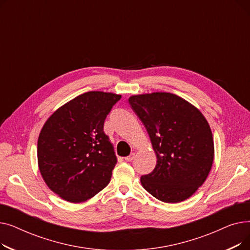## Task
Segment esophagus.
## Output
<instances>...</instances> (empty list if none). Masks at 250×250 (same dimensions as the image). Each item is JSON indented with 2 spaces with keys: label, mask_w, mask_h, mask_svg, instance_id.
<instances>
[{
  "label": "esophagus",
  "mask_w": 250,
  "mask_h": 250,
  "mask_svg": "<svg viewBox=\"0 0 250 250\" xmlns=\"http://www.w3.org/2000/svg\"><path fill=\"white\" fill-rule=\"evenodd\" d=\"M135 157H136V153H130L127 157H125V161H127V162H129V161H133L134 159H135Z\"/></svg>",
  "instance_id": "esophagus-1"
}]
</instances>
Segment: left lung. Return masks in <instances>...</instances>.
<instances>
[{
    "instance_id": "obj_1",
    "label": "left lung",
    "mask_w": 250,
    "mask_h": 250,
    "mask_svg": "<svg viewBox=\"0 0 250 250\" xmlns=\"http://www.w3.org/2000/svg\"><path fill=\"white\" fill-rule=\"evenodd\" d=\"M130 107L145 125L157 163L142 175L143 188L157 200L179 203L203 186L214 160V140L202 112L166 92L134 95Z\"/></svg>"
}]
</instances>
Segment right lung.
I'll return each instance as SVG.
<instances>
[{
  "label": "right lung",
  "mask_w": 250,
  "mask_h": 250,
  "mask_svg": "<svg viewBox=\"0 0 250 250\" xmlns=\"http://www.w3.org/2000/svg\"><path fill=\"white\" fill-rule=\"evenodd\" d=\"M121 98L90 91L45 122L37 142L38 167L46 186L64 201L85 202L109 183L117 160L103 126Z\"/></svg>",
  "instance_id": "add662e5"
}]
</instances>
